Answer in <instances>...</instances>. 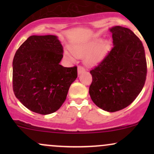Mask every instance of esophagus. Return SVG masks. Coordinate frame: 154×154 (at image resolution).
<instances>
[{"label": "esophagus", "instance_id": "1", "mask_svg": "<svg viewBox=\"0 0 154 154\" xmlns=\"http://www.w3.org/2000/svg\"><path fill=\"white\" fill-rule=\"evenodd\" d=\"M77 71H78V74L79 75V74H81L85 71V68L82 66H79L78 68H77Z\"/></svg>", "mask_w": 154, "mask_h": 154}]
</instances>
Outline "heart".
I'll return each mask as SVG.
<instances>
[{"instance_id": "b5f03b06", "label": "heart", "mask_w": 154, "mask_h": 154, "mask_svg": "<svg viewBox=\"0 0 154 154\" xmlns=\"http://www.w3.org/2000/svg\"><path fill=\"white\" fill-rule=\"evenodd\" d=\"M72 54L65 52L68 57L72 58V55L76 57H82L85 56V61L88 64L95 65L100 63L106 56L109 51V45L106 42H100L98 40H90L74 44L69 47Z\"/></svg>"}]
</instances>
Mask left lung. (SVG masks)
<instances>
[{
	"label": "left lung",
	"mask_w": 154,
	"mask_h": 154,
	"mask_svg": "<svg viewBox=\"0 0 154 154\" xmlns=\"http://www.w3.org/2000/svg\"><path fill=\"white\" fill-rule=\"evenodd\" d=\"M112 49L92 69L89 93L97 106L109 112L122 110L137 98L147 75L142 42L130 29L113 26Z\"/></svg>",
	"instance_id": "8db88e82"
}]
</instances>
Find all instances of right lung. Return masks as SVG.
Returning a JSON list of instances; mask_svg holds the SVG:
<instances>
[{
    "label": "right lung",
    "mask_w": 154,
    "mask_h": 154,
    "mask_svg": "<svg viewBox=\"0 0 154 154\" xmlns=\"http://www.w3.org/2000/svg\"><path fill=\"white\" fill-rule=\"evenodd\" d=\"M63 47L55 35H32L13 60V91L28 109L51 114L62 106L69 88L77 77V67L59 64Z\"/></svg>",
    "instance_id": "obj_1"
}]
</instances>
